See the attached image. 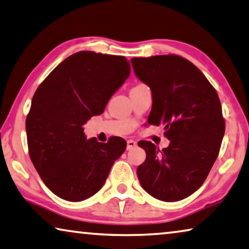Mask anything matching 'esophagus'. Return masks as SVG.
Returning a JSON list of instances; mask_svg holds the SVG:
<instances>
[{
    "label": "esophagus",
    "instance_id": "obj_1",
    "mask_svg": "<svg viewBox=\"0 0 249 249\" xmlns=\"http://www.w3.org/2000/svg\"><path fill=\"white\" fill-rule=\"evenodd\" d=\"M136 142L133 141V140H128L127 141V146H126V148H127V151H129V149H133L134 147H136Z\"/></svg>",
    "mask_w": 249,
    "mask_h": 249
}]
</instances>
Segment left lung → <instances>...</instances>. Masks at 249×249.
Here are the masks:
<instances>
[{
	"label": "left lung",
	"mask_w": 249,
	"mask_h": 249,
	"mask_svg": "<svg viewBox=\"0 0 249 249\" xmlns=\"http://www.w3.org/2000/svg\"><path fill=\"white\" fill-rule=\"evenodd\" d=\"M131 62L136 76L152 90L148 124L163 125L169 140L161 151L152 142H140L146 152L137 167L140 183L160 200L184 199L202 186L218 156L225 133L219 97L205 75L179 55Z\"/></svg>",
	"instance_id": "left-lung-1"
}]
</instances>
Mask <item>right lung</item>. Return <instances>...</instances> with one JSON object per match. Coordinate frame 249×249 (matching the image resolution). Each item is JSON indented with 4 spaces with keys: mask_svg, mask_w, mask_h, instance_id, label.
<instances>
[{
    "mask_svg": "<svg viewBox=\"0 0 249 249\" xmlns=\"http://www.w3.org/2000/svg\"><path fill=\"white\" fill-rule=\"evenodd\" d=\"M124 56L81 51L49 74L34 93L25 127L31 160L46 187L81 202L103 187L126 141L86 140L84 124L100 115L128 77Z\"/></svg>",
    "mask_w": 249,
    "mask_h": 249,
    "instance_id": "right-lung-1",
    "label": "right lung"
}]
</instances>
